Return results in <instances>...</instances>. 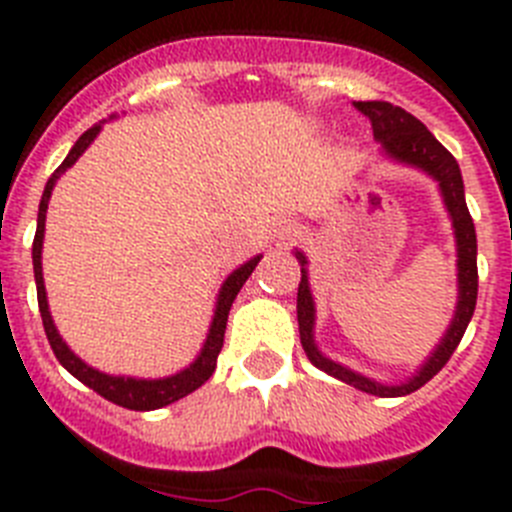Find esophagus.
<instances>
[{
	"mask_svg": "<svg viewBox=\"0 0 512 512\" xmlns=\"http://www.w3.org/2000/svg\"><path fill=\"white\" fill-rule=\"evenodd\" d=\"M300 233H302V230H300V225L295 223V220H282V223L277 225V235L282 238V241H287V238H297Z\"/></svg>",
	"mask_w": 512,
	"mask_h": 512,
	"instance_id": "esophagus-1",
	"label": "esophagus"
}]
</instances>
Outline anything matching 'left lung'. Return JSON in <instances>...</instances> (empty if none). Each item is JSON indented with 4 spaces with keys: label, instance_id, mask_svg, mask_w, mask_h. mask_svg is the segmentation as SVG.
Wrapping results in <instances>:
<instances>
[{
    "label": "left lung",
    "instance_id": "left-lung-1",
    "mask_svg": "<svg viewBox=\"0 0 512 512\" xmlns=\"http://www.w3.org/2000/svg\"><path fill=\"white\" fill-rule=\"evenodd\" d=\"M356 110L364 117H369L374 130V138L382 140V148L390 153L397 161H405V164H413L418 169L428 171L431 176H436L438 184H441L443 200L451 212V220H454L456 230V246H459V305H456L454 323H451L449 333L441 341V346L436 348V354L428 359V364L418 372V377H413L410 382L400 384V387H384V384H374L372 379L361 377V374L348 372L343 366L333 364L330 359H325L320 354L315 343H312V320H315V307H312L310 287H307V271L302 269V282L297 289V320H300V341L305 348L307 359L312 364L323 369V372L333 374V377L343 379L346 384H354L359 390L369 392V395L379 397H402L410 395V392L420 390L425 382H431L438 372H441L446 361L454 356L456 346L464 338V330H467L469 320L474 315V305H477V233H474L472 215H469L467 200H464V182H461V171L456 158L451 156L446 148L433 138V133L425 128L423 122L415 115H410L408 110H402L397 104L390 102H354ZM297 261L302 266L307 264L305 256L297 251Z\"/></svg>",
    "mask_w": 512,
    "mask_h": 512
}]
</instances>
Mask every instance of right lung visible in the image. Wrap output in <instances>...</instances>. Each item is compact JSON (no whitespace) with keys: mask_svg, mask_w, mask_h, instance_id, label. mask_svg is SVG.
Instances as JSON below:
<instances>
[{"mask_svg":"<svg viewBox=\"0 0 512 512\" xmlns=\"http://www.w3.org/2000/svg\"><path fill=\"white\" fill-rule=\"evenodd\" d=\"M99 128L102 125H94L87 133L81 135L74 143V148L69 151V156L63 158V164L53 171V176L48 179L43 189V200H40L38 207V230H35V241H33V269H35V284H38V307H40V318H43L45 336H48V343H51L53 354L61 361L71 374H74L79 382H84L87 387H92L97 395H102L104 400L115 402L120 408L128 410H156L164 408V405H171V402L182 400L189 392H194L197 387L207 382L212 377L217 366V356H220V348H223L225 338V325H228V312L230 305H233L235 295L241 292V287L246 284V279L251 277V271L259 266L261 256L251 259L248 264H243L241 269H235L228 279H225L223 289H220V297H217V310L215 318H212L210 325V336H207L205 348H202L200 359L194 361L189 369L174 374V377L166 379H125V377H110V374H102L92 366H87L79 356L71 354V348L63 343V338L58 336L56 325L51 320V312H48V300H45V284H43V266H40V248H43V230H45V210H48V200H51L53 184H56L58 176L74 164L81 153L87 151L89 143L97 138Z\"/></svg>","mask_w":512,"mask_h":512,"instance_id":"right-lung-1","label":"right lung"}]
</instances>
